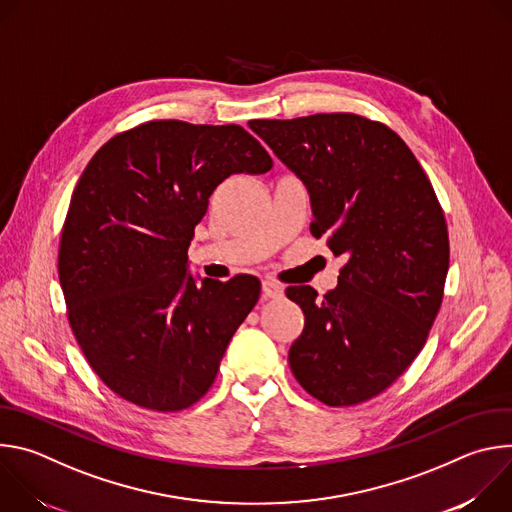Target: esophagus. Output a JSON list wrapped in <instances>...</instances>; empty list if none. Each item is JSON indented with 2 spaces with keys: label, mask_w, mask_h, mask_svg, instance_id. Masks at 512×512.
<instances>
[{
  "label": "esophagus",
  "mask_w": 512,
  "mask_h": 512,
  "mask_svg": "<svg viewBox=\"0 0 512 512\" xmlns=\"http://www.w3.org/2000/svg\"><path fill=\"white\" fill-rule=\"evenodd\" d=\"M261 291H263V298L265 300H277V298L283 296V287L277 281H273V279H265L261 283Z\"/></svg>",
  "instance_id": "1"
}]
</instances>
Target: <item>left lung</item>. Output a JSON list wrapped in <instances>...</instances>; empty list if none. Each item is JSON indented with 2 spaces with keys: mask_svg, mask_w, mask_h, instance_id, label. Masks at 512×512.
Returning <instances> with one entry per match:
<instances>
[{
  "mask_svg": "<svg viewBox=\"0 0 512 512\" xmlns=\"http://www.w3.org/2000/svg\"><path fill=\"white\" fill-rule=\"evenodd\" d=\"M249 127L306 184L312 235L346 257L324 298L310 285L285 289L306 318L291 373L330 407L369 401L405 373L440 312L444 210L407 143L379 121L318 113Z\"/></svg>",
  "mask_w": 512,
  "mask_h": 512,
  "instance_id": "1",
  "label": "left lung"
}]
</instances>
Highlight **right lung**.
Here are the masks:
<instances>
[{
    "label": "right lung",
    "mask_w": 512,
    "mask_h": 512,
    "mask_svg": "<svg viewBox=\"0 0 512 512\" xmlns=\"http://www.w3.org/2000/svg\"><path fill=\"white\" fill-rule=\"evenodd\" d=\"M241 125L166 119L111 137L72 192L58 249L68 322L99 379L125 401L180 411L206 395L259 300L253 275L188 273V247L214 188L265 174Z\"/></svg>",
    "instance_id": "right-lung-1"
}]
</instances>
